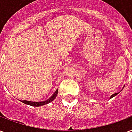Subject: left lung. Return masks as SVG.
<instances>
[{
    "label": "left lung",
    "mask_w": 132,
    "mask_h": 132,
    "mask_svg": "<svg viewBox=\"0 0 132 132\" xmlns=\"http://www.w3.org/2000/svg\"><path fill=\"white\" fill-rule=\"evenodd\" d=\"M118 93H114V94H113V95H112V96H111V97H110V99H111V98H112V97H114V96H116L118 94Z\"/></svg>",
    "instance_id": "1"
}]
</instances>
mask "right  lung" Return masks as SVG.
<instances>
[{
    "label": "right lung",
    "instance_id": "right-lung-1",
    "mask_svg": "<svg viewBox=\"0 0 132 132\" xmlns=\"http://www.w3.org/2000/svg\"><path fill=\"white\" fill-rule=\"evenodd\" d=\"M58 94V90H56L54 95H52V97H50L49 99L46 100H44V101H42V102H32V101H28V100H22L21 102L26 104V105H31V106H34V107H39V106H42V105H45L46 104H48L49 102H52L56 98V95Z\"/></svg>",
    "mask_w": 132,
    "mask_h": 132
}]
</instances>
